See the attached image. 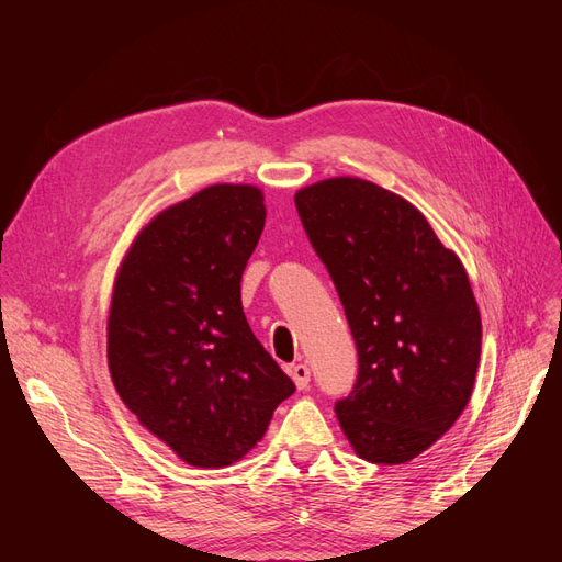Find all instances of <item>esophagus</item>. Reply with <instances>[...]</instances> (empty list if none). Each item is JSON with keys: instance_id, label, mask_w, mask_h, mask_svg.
Here are the masks:
<instances>
[{"instance_id": "1", "label": "esophagus", "mask_w": 562, "mask_h": 562, "mask_svg": "<svg viewBox=\"0 0 562 562\" xmlns=\"http://www.w3.org/2000/svg\"><path fill=\"white\" fill-rule=\"evenodd\" d=\"M288 375L293 378V382H295V386H297V389H307V386H310L312 372H310V368L304 366V363H297V366H291V368H288Z\"/></svg>"}]
</instances>
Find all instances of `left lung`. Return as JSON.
Here are the masks:
<instances>
[{
	"label": "left lung",
	"instance_id": "1",
	"mask_svg": "<svg viewBox=\"0 0 562 562\" xmlns=\"http://www.w3.org/2000/svg\"><path fill=\"white\" fill-rule=\"evenodd\" d=\"M295 206L359 351L351 394L335 403L339 427L366 462H411L473 391L481 312L464 265L411 201L375 182L321 180Z\"/></svg>",
	"mask_w": 562,
	"mask_h": 562
}]
</instances>
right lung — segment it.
Returning a JSON list of instances; mask_svg holds the SVG:
<instances>
[{"label": "right lung", "mask_w": 562, "mask_h": 562, "mask_svg": "<svg viewBox=\"0 0 562 562\" xmlns=\"http://www.w3.org/2000/svg\"><path fill=\"white\" fill-rule=\"evenodd\" d=\"M265 217L258 187L211 184L145 225L114 279L108 363L116 394L199 469L239 462L295 391L241 307Z\"/></svg>", "instance_id": "add662e5"}]
</instances>
